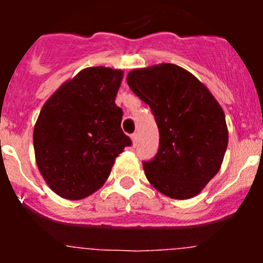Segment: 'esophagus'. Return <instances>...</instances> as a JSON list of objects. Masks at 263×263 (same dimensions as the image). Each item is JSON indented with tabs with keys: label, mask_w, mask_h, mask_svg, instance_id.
I'll list each match as a JSON object with an SVG mask.
<instances>
[{
	"label": "esophagus",
	"mask_w": 263,
	"mask_h": 263,
	"mask_svg": "<svg viewBox=\"0 0 263 263\" xmlns=\"http://www.w3.org/2000/svg\"><path fill=\"white\" fill-rule=\"evenodd\" d=\"M130 138H132V141H133V143H134V145H136L137 141H138V134H137V133L132 134V137H130Z\"/></svg>",
	"instance_id": "1"
}]
</instances>
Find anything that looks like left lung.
I'll list each match as a JSON object with an SVG mask.
<instances>
[{"instance_id":"obj_1","label":"left lung","mask_w":263,"mask_h":263,"mask_svg":"<svg viewBox=\"0 0 263 263\" xmlns=\"http://www.w3.org/2000/svg\"><path fill=\"white\" fill-rule=\"evenodd\" d=\"M126 81L159 129L157 155L143 162L146 178L171 199L195 197L220 171L227 152L221 105L191 72L171 63L133 69Z\"/></svg>"}]
</instances>
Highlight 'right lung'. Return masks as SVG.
Masks as SVG:
<instances>
[{
    "label": "right lung",
    "instance_id": "right-lung-1",
    "mask_svg": "<svg viewBox=\"0 0 263 263\" xmlns=\"http://www.w3.org/2000/svg\"><path fill=\"white\" fill-rule=\"evenodd\" d=\"M122 78L124 71L109 67L81 69L42 106L32 134L35 162L60 197L80 200L96 192L132 145L115 103Z\"/></svg>",
    "mask_w": 263,
    "mask_h": 263
}]
</instances>
